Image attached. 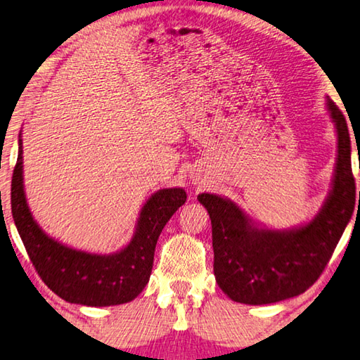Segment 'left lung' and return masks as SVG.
<instances>
[{"instance_id":"1","label":"left lung","mask_w":360,"mask_h":360,"mask_svg":"<svg viewBox=\"0 0 360 360\" xmlns=\"http://www.w3.org/2000/svg\"><path fill=\"white\" fill-rule=\"evenodd\" d=\"M338 138L332 191L308 224L289 230L257 227L238 206L214 193H200L212 225L214 276L231 300L268 304L303 294L330 260L360 192L351 168V138L343 112L327 98Z\"/></svg>"}]
</instances>
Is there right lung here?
<instances>
[{
	"instance_id": "right-lung-1",
	"label": "right lung",
	"mask_w": 360,
	"mask_h": 360,
	"mask_svg": "<svg viewBox=\"0 0 360 360\" xmlns=\"http://www.w3.org/2000/svg\"><path fill=\"white\" fill-rule=\"evenodd\" d=\"M22 138L12 174L11 206L15 227L30 260L52 292L70 303L111 307L131 302L148 284L158 236L187 193L179 187L162 188L144 203L133 238L114 254H90L62 245L44 233L28 208L23 188Z\"/></svg>"
}]
</instances>
